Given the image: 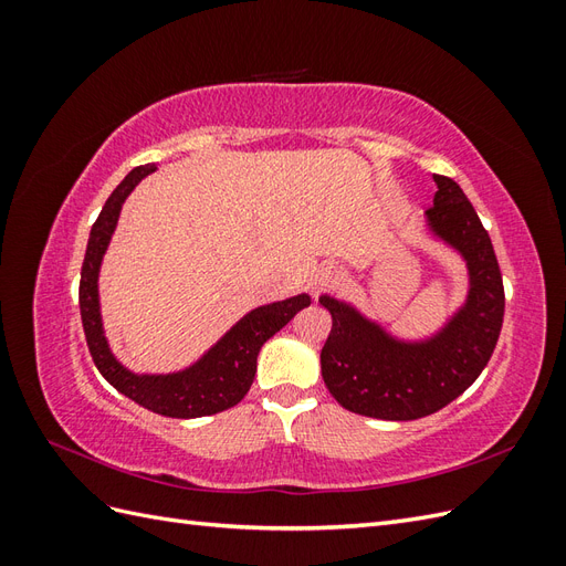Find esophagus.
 Masks as SVG:
<instances>
[{"mask_svg": "<svg viewBox=\"0 0 566 566\" xmlns=\"http://www.w3.org/2000/svg\"><path fill=\"white\" fill-rule=\"evenodd\" d=\"M339 281H342V271L333 264H323V266L314 269L310 285H312L314 293H321V290H328V287L337 285Z\"/></svg>", "mask_w": 566, "mask_h": 566, "instance_id": "obj_1", "label": "esophagus"}]
</instances>
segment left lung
Here are the masks:
<instances>
[{"mask_svg":"<svg viewBox=\"0 0 566 566\" xmlns=\"http://www.w3.org/2000/svg\"><path fill=\"white\" fill-rule=\"evenodd\" d=\"M434 205L427 229L460 252L468 264V300L439 333L406 342L323 295L333 331L321 349V373L342 408L378 420H418L458 399L484 370L499 342L505 290L486 229L462 188L434 175Z\"/></svg>","mask_w":566,"mask_h":566,"instance_id":"left-lung-1","label":"left lung"}]
</instances>
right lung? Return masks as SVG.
Masks as SVG:
<instances>
[{"label":"right lung","mask_w":566,"mask_h":566,"mask_svg":"<svg viewBox=\"0 0 566 566\" xmlns=\"http://www.w3.org/2000/svg\"><path fill=\"white\" fill-rule=\"evenodd\" d=\"M156 172L153 165L134 167L132 172L117 184L104 210L94 221L87 252H84L82 276H80V314L84 325V337L98 373L119 391L139 406L167 418H202L214 416L241 401L256 373V354L262 345L276 335L285 323H290L300 310L312 304L310 295H295L283 302L256 306L238 321L233 328L221 337L217 345L205 352L193 366L169 375H136L127 370L113 356L108 339L104 335L98 306V269L104 260L111 235L117 227L123 202L146 175Z\"/></svg>","instance_id":"add662e5"}]
</instances>
